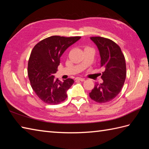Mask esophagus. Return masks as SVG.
<instances>
[{"label": "esophagus", "instance_id": "1", "mask_svg": "<svg viewBox=\"0 0 149 149\" xmlns=\"http://www.w3.org/2000/svg\"><path fill=\"white\" fill-rule=\"evenodd\" d=\"M75 80L80 81H84V79L81 78V77H76V78H75Z\"/></svg>", "mask_w": 149, "mask_h": 149}]
</instances>
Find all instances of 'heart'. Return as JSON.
<instances>
[{
    "mask_svg": "<svg viewBox=\"0 0 149 149\" xmlns=\"http://www.w3.org/2000/svg\"><path fill=\"white\" fill-rule=\"evenodd\" d=\"M86 48H87V47H86Z\"/></svg>",
    "mask_w": 149,
    "mask_h": 149,
    "instance_id": "obj_1",
    "label": "heart"
}]
</instances>
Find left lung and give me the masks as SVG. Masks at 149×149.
I'll return each mask as SVG.
<instances>
[{
  "label": "left lung",
  "mask_w": 149,
  "mask_h": 149,
  "mask_svg": "<svg viewBox=\"0 0 149 149\" xmlns=\"http://www.w3.org/2000/svg\"><path fill=\"white\" fill-rule=\"evenodd\" d=\"M97 45L100 56V67L104 71L101 78L103 82L96 84L89 93L90 98L99 103L111 101L118 95L126 77L124 56L120 47L112 40L103 37H91Z\"/></svg>",
  "instance_id": "8db88e82"
}]
</instances>
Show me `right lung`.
Returning <instances> with one entry per match:
<instances>
[{
    "instance_id": "1",
    "label": "right lung",
    "mask_w": 149,
    "mask_h": 149,
    "mask_svg": "<svg viewBox=\"0 0 149 149\" xmlns=\"http://www.w3.org/2000/svg\"><path fill=\"white\" fill-rule=\"evenodd\" d=\"M80 38L52 36L34 47L28 62V76L33 90L44 102L58 104L67 97L66 92L74 81L68 79L62 82L54 75L63 54Z\"/></svg>"
}]
</instances>
